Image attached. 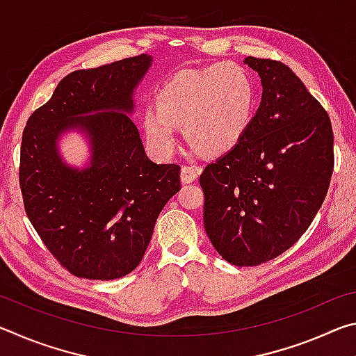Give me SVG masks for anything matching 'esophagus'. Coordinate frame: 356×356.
<instances>
[{"instance_id":"1","label":"esophagus","mask_w":356,"mask_h":356,"mask_svg":"<svg viewBox=\"0 0 356 356\" xmlns=\"http://www.w3.org/2000/svg\"><path fill=\"white\" fill-rule=\"evenodd\" d=\"M200 174H201L200 166H184L182 172H180V180H182L184 184L195 182Z\"/></svg>"}]
</instances>
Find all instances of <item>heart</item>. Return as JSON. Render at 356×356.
Returning a JSON list of instances; mask_svg holds the SVG:
<instances>
[{
  "instance_id": "1",
  "label": "heart",
  "mask_w": 356,
  "mask_h": 356,
  "mask_svg": "<svg viewBox=\"0 0 356 356\" xmlns=\"http://www.w3.org/2000/svg\"><path fill=\"white\" fill-rule=\"evenodd\" d=\"M156 108L143 116V130L152 152L166 159L177 149V125L186 140L210 155L232 150L248 130L256 108L250 72L236 63L184 70L160 88Z\"/></svg>"
}]
</instances>
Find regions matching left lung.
Returning <instances> with one entry per match:
<instances>
[{
  "label": "left lung",
  "instance_id": "8db88e82",
  "mask_svg": "<svg viewBox=\"0 0 356 356\" xmlns=\"http://www.w3.org/2000/svg\"><path fill=\"white\" fill-rule=\"evenodd\" d=\"M262 102L236 147L206 166L204 227L222 259L252 267L278 257L306 232L334 168L328 113L281 61L248 56Z\"/></svg>",
  "mask_w": 356,
  "mask_h": 356
}]
</instances>
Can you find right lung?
<instances>
[{"instance_id":"1","label":"right lung","mask_w":356,"mask_h":356,"mask_svg":"<svg viewBox=\"0 0 356 356\" xmlns=\"http://www.w3.org/2000/svg\"><path fill=\"white\" fill-rule=\"evenodd\" d=\"M150 63L138 55L72 72L23 130L25 212L51 256L78 278L108 281L134 272L161 209L180 190V166L150 161L127 116ZM72 128L83 129L92 144L84 170L58 155V136Z\"/></svg>"}]
</instances>
